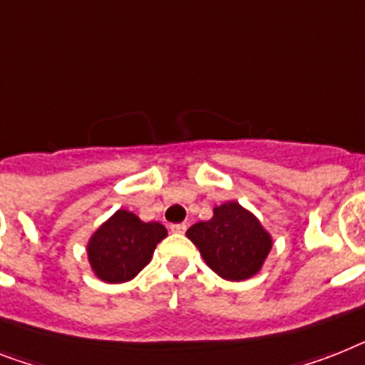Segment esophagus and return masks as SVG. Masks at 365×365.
<instances>
[{
	"label": "esophagus",
	"instance_id": "1",
	"mask_svg": "<svg viewBox=\"0 0 365 365\" xmlns=\"http://www.w3.org/2000/svg\"><path fill=\"white\" fill-rule=\"evenodd\" d=\"M171 231H173V233H185L186 231V224H173L170 227Z\"/></svg>",
	"mask_w": 365,
	"mask_h": 365
}]
</instances>
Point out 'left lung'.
I'll return each mask as SVG.
<instances>
[{"mask_svg": "<svg viewBox=\"0 0 365 365\" xmlns=\"http://www.w3.org/2000/svg\"><path fill=\"white\" fill-rule=\"evenodd\" d=\"M205 263L230 282H242L261 270L272 248V237L250 210L237 201L215 207V216L186 231Z\"/></svg>", "mask_w": 365, "mask_h": 365, "instance_id": "1", "label": "left lung"}]
</instances>
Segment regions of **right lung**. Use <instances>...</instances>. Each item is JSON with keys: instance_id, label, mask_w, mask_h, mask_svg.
I'll list each match as a JSON object with an SVG mask.
<instances>
[{"instance_id": "add662e5", "label": "right lung", "mask_w": 365, "mask_h": 365, "mask_svg": "<svg viewBox=\"0 0 365 365\" xmlns=\"http://www.w3.org/2000/svg\"><path fill=\"white\" fill-rule=\"evenodd\" d=\"M168 237L158 222H141L130 210H117L91 235L87 259L96 278L123 284L135 278L155 254L156 244Z\"/></svg>"}]
</instances>
